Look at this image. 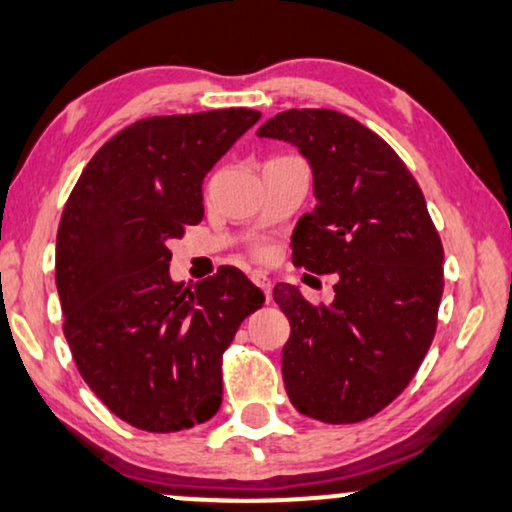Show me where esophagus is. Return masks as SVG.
<instances>
[{"mask_svg": "<svg viewBox=\"0 0 512 512\" xmlns=\"http://www.w3.org/2000/svg\"><path fill=\"white\" fill-rule=\"evenodd\" d=\"M250 278L257 288L264 290V295H267V302H269L271 300V278L267 274H260V271H257V274H252Z\"/></svg>", "mask_w": 512, "mask_h": 512, "instance_id": "obj_1", "label": "esophagus"}]
</instances>
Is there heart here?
Segmentation results:
<instances>
[{
  "mask_svg": "<svg viewBox=\"0 0 512 512\" xmlns=\"http://www.w3.org/2000/svg\"><path fill=\"white\" fill-rule=\"evenodd\" d=\"M252 255H255V257H267V248H264V245H252Z\"/></svg>",
  "mask_w": 512,
  "mask_h": 512,
  "instance_id": "1",
  "label": "heart"
}]
</instances>
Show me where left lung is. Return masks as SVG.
I'll return each instance as SVG.
<instances>
[{"label":"left lung","mask_w":512,"mask_h":512,"mask_svg":"<svg viewBox=\"0 0 512 512\" xmlns=\"http://www.w3.org/2000/svg\"><path fill=\"white\" fill-rule=\"evenodd\" d=\"M260 137L300 148L314 170L316 208L293 231V264L338 274L335 300L312 304L278 283L290 321L283 383L293 406L321 423H359L392 404L437 331L444 248L404 160L345 113L293 108Z\"/></svg>","instance_id":"8db88e82"}]
</instances>
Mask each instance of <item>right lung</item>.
<instances>
[{
  "label": "right lung",
  "instance_id": "add662e5",
  "mask_svg": "<svg viewBox=\"0 0 512 512\" xmlns=\"http://www.w3.org/2000/svg\"><path fill=\"white\" fill-rule=\"evenodd\" d=\"M262 118L250 108L137 120L84 167L56 236V288L75 366L115 416L146 432L205 423L222 357L264 293L236 267L172 283L167 243L203 219V179Z\"/></svg>",
  "mask_w": 512,
  "mask_h": 512
}]
</instances>
